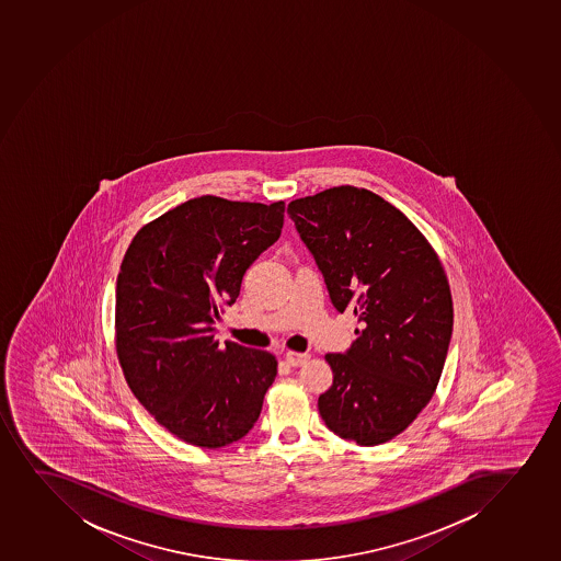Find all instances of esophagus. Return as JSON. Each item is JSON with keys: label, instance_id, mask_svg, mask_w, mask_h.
<instances>
[{"label": "esophagus", "instance_id": "esophagus-1", "mask_svg": "<svg viewBox=\"0 0 561 561\" xmlns=\"http://www.w3.org/2000/svg\"><path fill=\"white\" fill-rule=\"evenodd\" d=\"M309 359V354H300V352H287L285 354V362L289 363L290 367H301L306 365Z\"/></svg>", "mask_w": 561, "mask_h": 561}]
</instances>
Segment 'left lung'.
I'll return each mask as SVG.
<instances>
[{"label":"left lung","mask_w":561,"mask_h":561,"mask_svg":"<svg viewBox=\"0 0 561 561\" xmlns=\"http://www.w3.org/2000/svg\"><path fill=\"white\" fill-rule=\"evenodd\" d=\"M339 313L362 322L319 397L325 426L357 445L402 434L434 397L453 337L445 268L415 224L367 188H325L287 205Z\"/></svg>","instance_id":"1"}]
</instances>
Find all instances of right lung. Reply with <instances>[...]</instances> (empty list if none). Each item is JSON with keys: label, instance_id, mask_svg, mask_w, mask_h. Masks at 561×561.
Returning a JSON list of instances; mask_svg holds the SVG:
<instances>
[{"label": "right lung", "instance_id": "add662e5", "mask_svg": "<svg viewBox=\"0 0 561 561\" xmlns=\"http://www.w3.org/2000/svg\"><path fill=\"white\" fill-rule=\"evenodd\" d=\"M284 202L199 196L137 231L116 279V354L127 386L178 439L222 448L260 419L276 357L215 339L248 266L279 239Z\"/></svg>", "mask_w": 561, "mask_h": 561}]
</instances>
